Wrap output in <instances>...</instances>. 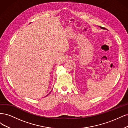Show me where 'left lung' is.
Returning a JSON list of instances; mask_svg holds the SVG:
<instances>
[{
  "label": "left lung",
  "mask_w": 128,
  "mask_h": 128,
  "mask_svg": "<svg viewBox=\"0 0 128 128\" xmlns=\"http://www.w3.org/2000/svg\"><path fill=\"white\" fill-rule=\"evenodd\" d=\"M101 28H102V27H101Z\"/></svg>",
  "instance_id": "obj_1"
}]
</instances>
